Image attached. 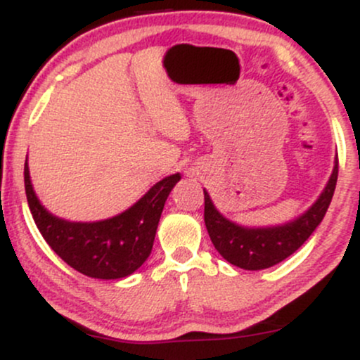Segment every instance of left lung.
Masks as SVG:
<instances>
[{"mask_svg":"<svg viewBox=\"0 0 360 360\" xmlns=\"http://www.w3.org/2000/svg\"><path fill=\"white\" fill-rule=\"evenodd\" d=\"M338 176V157H335L332 176L318 200L295 220L276 226H242L230 221L214 208L212 198L205 193V225L214 249L225 260L245 271H260L283 262L308 240L323 220Z\"/></svg>","mask_w":360,"mask_h":360,"instance_id":"1","label":"left lung"}]
</instances>
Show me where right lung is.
<instances>
[{
  "label": "right lung",
  "instance_id": "obj_1",
  "mask_svg": "<svg viewBox=\"0 0 360 360\" xmlns=\"http://www.w3.org/2000/svg\"><path fill=\"white\" fill-rule=\"evenodd\" d=\"M25 191L37 229L65 264L94 279H122L146 262L152 252L160 214L181 174L152 186L134 206L100 221H69L45 210L34 191L25 162Z\"/></svg>",
  "mask_w": 360,
  "mask_h": 360
}]
</instances>
